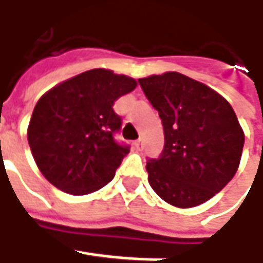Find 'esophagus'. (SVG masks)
<instances>
[{"mask_svg": "<svg viewBox=\"0 0 263 263\" xmlns=\"http://www.w3.org/2000/svg\"><path fill=\"white\" fill-rule=\"evenodd\" d=\"M133 145H135V147H136L137 151H140V149H142V139H139V140H136V142H135Z\"/></svg>", "mask_w": 263, "mask_h": 263, "instance_id": "obj_1", "label": "esophagus"}]
</instances>
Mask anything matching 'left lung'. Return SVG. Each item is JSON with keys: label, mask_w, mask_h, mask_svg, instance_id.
I'll return each instance as SVG.
<instances>
[{"label": "left lung", "mask_w": 263, "mask_h": 263, "mask_svg": "<svg viewBox=\"0 0 263 263\" xmlns=\"http://www.w3.org/2000/svg\"><path fill=\"white\" fill-rule=\"evenodd\" d=\"M159 112L165 145L146 162L147 180L161 199L193 208L221 192L237 171L245 133L226 98L176 71L139 79Z\"/></svg>", "instance_id": "1"}]
</instances>
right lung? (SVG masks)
I'll return each instance as SVG.
<instances>
[{
	"label": "right lung",
	"instance_id": "right-lung-1",
	"mask_svg": "<svg viewBox=\"0 0 263 263\" xmlns=\"http://www.w3.org/2000/svg\"><path fill=\"white\" fill-rule=\"evenodd\" d=\"M136 86L132 77L93 68L41 96L27 140L39 171L52 186L80 196L114 178L130 149L114 139L121 118L112 105Z\"/></svg>",
	"mask_w": 263,
	"mask_h": 263
}]
</instances>
